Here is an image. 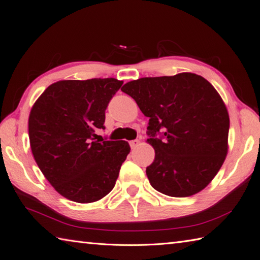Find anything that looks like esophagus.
Masks as SVG:
<instances>
[{
    "label": "esophagus",
    "mask_w": 260,
    "mask_h": 260,
    "mask_svg": "<svg viewBox=\"0 0 260 260\" xmlns=\"http://www.w3.org/2000/svg\"><path fill=\"white\" fill-rule=\"evenodd\" d=\"M139 140H131L130 141V147L134 149V148H136V147H138V145H139Z\"/></svg>",
    "instance_id": "34e87169"
}]
</instances>
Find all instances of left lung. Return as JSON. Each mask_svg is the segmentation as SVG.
Wrapping results in <instances>:
<instances>
[{
    "label": "left lung",
    "instance_id": "8db88e82",
    "mask_svg": "<svg viewBox=\"0 0 260 260\" xmlns=\"http://www.w3.org/2000/svg\"><path fill=\"white\" fill-rule=\"evenodd\" d=\"M149 118L147 142L154 149L147 167L150 184L170 197L205 189L228 152L229 114L210 82L198 74L141 78L121 88ZM161 128L163 137L156 138Z\"/></svg>",
    "mask_w": 260,
    "mask_h": 260
}]
</instances>
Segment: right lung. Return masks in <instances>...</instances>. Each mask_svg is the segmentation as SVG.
Here are the masks:
<instances>
[{
    "instance_id": "right-lung-1",
    "label": "right lung",
    "mask_w": 260,
    "mask_h": 260,
    "mask_svg": "<svg viewBox=\"0 0 260 260\" xmlns=\"http://www.w3.org/2000/svg\"><path fill=\"white\" fill-rule=\"evenodd\" d=\"M122 81L114 78L62 80L49 85L28 117L34 160L51 186L79 204L102 199L113 189L130 152L129 143L94 141L105 129L106 109Z\"/></svg>"
}]
</instances>
